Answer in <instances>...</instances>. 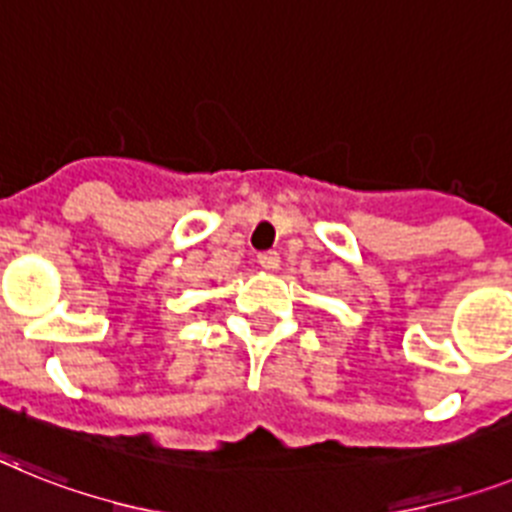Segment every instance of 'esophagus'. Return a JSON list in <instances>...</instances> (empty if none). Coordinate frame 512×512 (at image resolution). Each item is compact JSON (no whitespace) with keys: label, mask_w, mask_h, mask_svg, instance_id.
I'll use <instances>...</instances> for the list:
<instances>
[{"label":"esophagus","mask_w":512,"mask_h":512,"mask_svg":"<svg viewBox=\"0 0 512 512\" xmlns=\"http://www.w3.org/2000/svg\"><path fill=\"white\" fill-rule=\"evenodd\" d=\"M257 263H260L263 270H278L281 257H278V252H260V255H257Z\"/></svg>","instance_id":"1"}]
</instances>
